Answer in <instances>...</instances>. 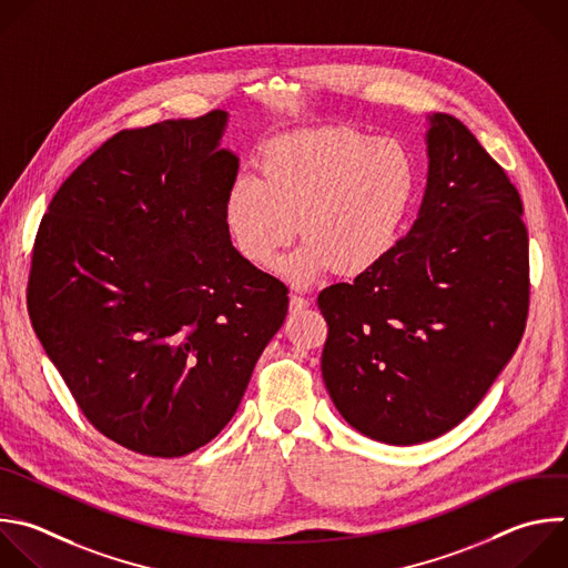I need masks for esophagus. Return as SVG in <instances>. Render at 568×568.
Returning <instances> with one entry per match:
<instances>
[{
	"label": "esophagus",
	"mask_w": 568,
	"mask_h": 568,
	"mask_svg": "<svg viewBox=\"0 0 568 568\" xmlns=\"http://www.w3.org/2000/svg\"><path fill=\"white\" fill-rule=\"evenodd\" d=\"M310 305V298L307 296H301V294H290V312H301Z\"/></svg>",
	"instance_id": "1"
}]
</instances>
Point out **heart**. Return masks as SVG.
I'll list each match as a JSON object with an SVG mask.
<instances>
[{
    "mask_svg": "<svg viewBox=\"0 0 568 568\" xmlns=\"http://www.w3.org/2000/svg\"><path fill=\"white\" fill-rule=\"evenodd\" d=\"M417 189V164L397 138L323 126L270 142L258 175H241L225 199V225L239 254L270 270L298 234L285 274L310 283L338 265L358 274L397 243Z\"/></svg>",
    "mask_w": 568,
    "mask_h": 568,
    "instance_id": "1",
    "label": "heart"
}]
</instances>
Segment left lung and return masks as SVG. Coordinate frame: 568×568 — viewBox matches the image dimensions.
<instances>
[{
  "mask_svg": "<svg viewBox=\"0 0 568 568\" xmlns=\"http://www.w3.org/2000/svg\"><path fill=\"white\" fill-rule=\"evenodd\" d=\"M413 230L354 283L318 294L325 388L361 435L413 446L484 399L528 316V234L506 171L464 122L430 118Z\"/></svg>",
  "mask_w": 568,
  "mask_h": 568,
  "instance_id": "1",
  "label": "left lung"
}]
</instances>
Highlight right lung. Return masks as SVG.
Listing matches in <instances>:
<instances>
[{
	"label": "right lung",
	"mask_w": 568,
	"mask_h": 568,
	"mask_svg": "<svg viewBox=\"0 0 568 568\" xmlns=\"http://www.w3.org/2000/svg\"><path fill=\"white\" fill-rule=\"evenodd\" d=\"M227 113L124 129L58 189L31 261L36 334L82 415L146 457H182L234 417L287 314V287L230 241Z\"/></svg>",
	"instance_id": "add662e5"
}]
</instances>
